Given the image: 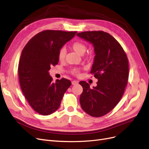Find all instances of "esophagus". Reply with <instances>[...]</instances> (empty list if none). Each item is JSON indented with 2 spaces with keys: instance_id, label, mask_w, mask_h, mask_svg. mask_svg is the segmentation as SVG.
Masks as SVG:
<instances>
[{
  "instance_id": "1",
  "label": "esophagus",
  "mask_w": 149,
  "mask_h": 149,
  "mask_svg": "<svg viewBox=\"0 0 149 149\" xmlns=\"http://www.w3.org/2000/svg\"><path fill=\"white\" fill-rule=\"evenodd\" d=\"M78 83H79V81H76V80H73L72 81V85H77V84H78Z\"/></svg>"
}]
</instances>
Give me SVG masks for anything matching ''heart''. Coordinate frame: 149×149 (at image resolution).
Segmentation results:
<instances>
[{
  "label": "heart",
  "mask_w": 149,
  "mask_h": 149,
  "mask_svg": "<svg viewBox=\"0 0 149 149\" xmlns=\"http://www.w3.org/2000/svg\"><path fill=\"white\" fill-rule=\"evenodd\" d=\"M71 49L73 51H74L75 52H77L79 55H83L85 54L87 49V47L84 43L81 42H75L71 45ZM66 56V50L65 48H62L60 49L59 54H58V58L60 61H64L65 58ZM79 70L77 69H74L73 73L74 74H77Z\"/></svg>",
  "instance_id": "heart-1"
}]
</instances>
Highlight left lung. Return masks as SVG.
Listing matches in <instances>:
<instances>
[{
    "instance_id": "8db88e82",
    "label": "left lung",
    "mask_w": 149,
    "mask_h": 149,
    "mask_svg": "<svg viewBox=\"0 0 149 149\" xmlns=\"http://www.w3.org/2000/svg\"><path fill=\"white\" fill-rule=\"evenodd\" d=\"M77 35L94 47L95 56L90 73L98 79L97 85L92 88L85 81L79 82L83 87L81 107L90 116H102L116 106L124 93L129 77L127 57L119 43L108 33L85 31Z\"/></svg>"
}]
</instances>
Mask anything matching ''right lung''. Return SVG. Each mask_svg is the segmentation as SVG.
Wrapping results in <instances>:
<instances>
[{
  "label": "right lung",
  "instance_id": "1",
  "mask_svg": "<svg viewBox=\"0 0 149 149\" xmlns=\"http://www.w3.org/2000/svg\"><path fill=\"white\" fill-rule=\"evenodd\" d=\"M77 31L46 30L38 33L27 42L18 64L20 87L28 102L35 111L47 116L60 107L70 81L62 79L52 82L49 70L58 64V54Z\"/></svg>",
  "mask_w": 149,
  "mask_h": 149
}]
</instances>
